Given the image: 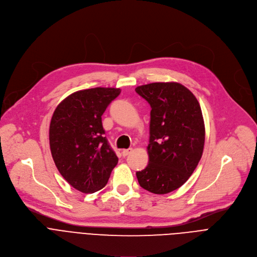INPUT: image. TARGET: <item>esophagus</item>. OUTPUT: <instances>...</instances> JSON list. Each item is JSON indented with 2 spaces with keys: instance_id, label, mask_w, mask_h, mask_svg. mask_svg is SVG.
Masks as SVG:
<instances>
[{
  "instance_id": "esophagus-1",
  "label": "esophagus",
  "mask_w": 257,
  "mask_h": 257,
  "mask_svg": "<svg viewBox=\"0 0 257 257\" xmlns=\"http://www.w3.org/2000/svg\"><path fill=\"white\" fill-rule=\"evenodd\" d=\"M132 149H127V150H123L122 151V155H123V157H127L129 154H131L132 153Z\"/></svg>"
}]
</instances>
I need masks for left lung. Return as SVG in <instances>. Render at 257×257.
I'll return each instance as SVG.
<instances>
[{
  "label": "left lung",
  "mask_w": 257,
  "mask_h": 257,
  "mask_svg": "<svg viewBox=\"0 0 257 257\" xmlns=\"http://www.w3.org/2000/svg\"><path fill=\"white\" fill-rule=\"evenodd\" d=\"M135 91L151 104L150 162L136 172L139 185L155 194L181 187L197 167L205 129L198 100L178 82H155Z\"/></svg>",
  "instance_id": "8db88e82"
}]
</instances>
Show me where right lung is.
Segmentation results:
<instances>
[{
  "label": "right lung",
  "instance_id": "obj_1",
  "mask_svg": "<svg viewBox=\"0 0 257 257\" xmlns=\"http://www.w3.org/2000/svg\"><path fill=\"white\" fill-rule=\"evenodd\" d=\"M120 88L79 90L63 99L50 124V148L63 178L75 189L93 193L107 183L118 158L103 136L101 116Z\"/></svg>",
  "mask_w": 257,
  "mask_h": 257
}]
</instances>
